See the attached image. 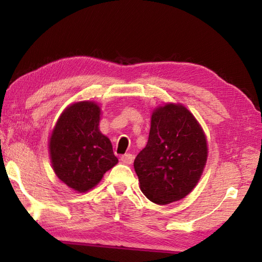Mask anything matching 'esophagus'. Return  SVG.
Returning a JSON list of instances; mask_svg holds the SVG:
<instances>
[{
	"label": "esophagus",
	"mask_w": 262,
	"mask_h": 262,
	"mask_svg": "<svg viewBox=\"0 0 262 262\" xmlns=\"http://www.w3.org/2000/svg\"><path fill=\"white\" fill-rule=\"evenodd\" d=\"M133 161H134V156H133L132 154H126L121 156V162L123 164H128V165H129V164L133 163Z\"/></svg>",
	"instance_id": "esophagus-1"
}]
</instances>
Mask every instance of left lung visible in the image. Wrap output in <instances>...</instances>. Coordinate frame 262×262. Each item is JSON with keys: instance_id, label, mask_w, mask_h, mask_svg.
I'll return each instance as SVG.
<instances>
[{"instance_id": "8db88e82", "label": "left lung", "mask_w": 262, "mask_h": 262, "mask_svg": "<svg viewBox=\"0 0 262 262\" xmlns=\"http://www.w3.org/2000/svg\"><path fill=\"white\" fill-rule=\"evenodd\" d=\"M207 158V137L194 115L179 103L158 106L134 161L142 193L162 206L181 200L198 185Z\"/></svg>"}]
</instances>
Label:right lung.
Masks as SVG:
<instances>
[{
  "label": "right lung",
  "instance_id": "obj_1",
  "mask_svg": "<svg viewBox=\"0 0 262 262\" xmlns=\"http://www.w3.org/2000/svg\"><path fill=\"white\" fill-rule=\"evenodd\" d=\"M100 114L96 101L69 105L57 119L48 141L53 171L77 193L94 188L118 163L110 139L99 130Z\"/></svg>",
  "mask_w": 262,
  "mask_h": 262
}]
</instances>
